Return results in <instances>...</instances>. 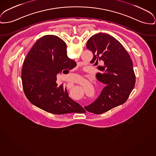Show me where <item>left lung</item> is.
Here are the masks:
<instances>
[{
  "label": "left lung",
  "mask_w": 156,
  "mask_h": 156,
  "mask_svg": "<svg viewBox=\"0 0 156 156\" xmlns=\"http://www.w3.org/2000/svg\"><path fill=\"white\" fill-rule=\"evenodd\" d=\"M87 48L94 56L91 63L102 65L97 68V80L105 85L99 97L84 108L90 112L100 114L124 104L134 88L136 76L130 56L118 40L106 34L92 36Z\"/></svg>",
  "instance_id": "left-lung-1"
}]
</instances>
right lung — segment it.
Listing matches in <instances>:
<instances>
[{
	"label": "right lung",
	"mask_w": 156,
	"mask_h": 156,
	"mask_svg": "<svg viewBox=\"0 0 156 156\" xmlns=\"http://www.w3.org/2000/svg\"><path fill=\"white\" fill-rule=\"evenodd\" d=\"M69 58L64 41L55 35L38 39L25 59L22 83L25 94L33 105L58 115L85 111L69 97L63 85L58 87L57 74L76 66Z\"/></svg>",
	"instance_id": "add662e5"
}]
</instances>
